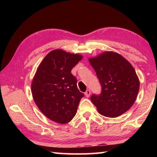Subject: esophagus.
I'll return each instance as SVG.
<instances>
[{
    "instance_id": "1",
    "label": "esophagus",
    "mask_w": 157,
    "mask_h": 157,
    "mask_svg": "<svg viewBox=\"0 0 157 157\" xmlns=\"http://www.w3.org/2000/svg\"><path fill=\"white\" fill-rule=\"evenodd\" d=\"M90 95H91V91H90L89 89L86 90V91L85 92V95H86V97L89 98L90 96Z\"/></svg>"
}]
</instances>
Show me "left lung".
<instances>
[{"label":"left lung","instance_id":"obj_1","mask_svg":"<svg viewBox=\"0 0 157 157\" xmlns=\"http://www.w3.org/2000/svg\"><path fill=\"white\" fill-rule=\"evenodd\" d=\"M102 86L100 95L91 102L101 115L116 118L128 111L136 101L140 82L134 67L121 55L105 51L89 58Z\"/></svg>","mask_w":157,"mask_h":157}]
</instances>
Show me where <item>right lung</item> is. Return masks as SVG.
<instances>
[{
    "label": "right lung",
    "instance_id": "right-lung-1",
    "mask_svg": "<svg viewBox=\"0 0 157 157\" xmlns=\"http://www.w3.org/2000/svg\"><path fill=\"white\" fill-rule=\"evenodd\" d=\"M82 55L62 49L50 51L36 69L31 84L34 102L48 118L66 124L75 116L84 94L77 86L72 68Z\"/></svg>",
    "mask_w": 157,
    "mask_h": 157
}]
</instances>
